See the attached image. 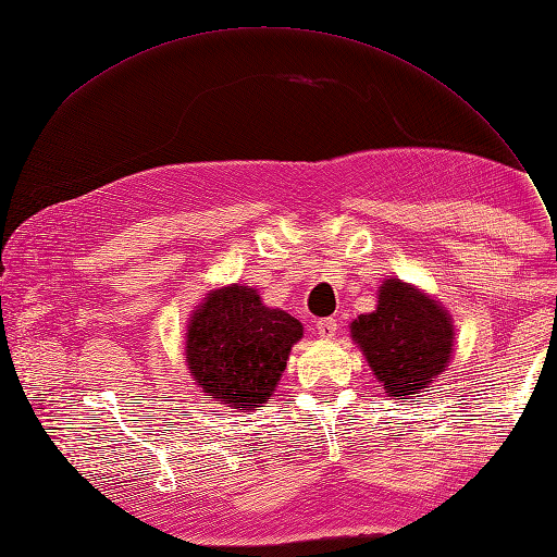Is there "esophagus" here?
I'll list each match as a JSON object with an SVG mask.
<instances>
[{"instance_id": "34e87169", "label": "esophagus", "mask_w": 557, "mask_h": 557, "mask_svg": "<svg viewBox=\"0 0 557 557\" xmlns=\"http://www.w3.org/2000/svg\"><path fill=\"white\" fill-rule=\"evenodd\" d=\"M315 332H318V336H323V339H334V336H336V320L334 318H320L315 323Z\"/></svg>"}]
</instances>
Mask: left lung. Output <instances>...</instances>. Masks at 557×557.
Segmentation results:
<instances>
[{"instance_id":"1","label":"left lung","mask_w":557,"mask_h":557,"mask_svg":"<svg viewBox=\"0 0 557 557\" xmlns=\"http://www.w3.org/2000/svg\"><path fill=\"white\" fill-rule=\"evenodd\" d=\"M350 334L393 399L423 397L453 352L448 313L397 278L381 285L376 311L352 320Z\"/></svg>"}]
</instances>
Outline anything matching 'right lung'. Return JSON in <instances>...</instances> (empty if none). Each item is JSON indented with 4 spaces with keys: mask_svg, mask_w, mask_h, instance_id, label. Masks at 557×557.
Wrapping results in <instances>:
<instances>
[{
    "mask_svg": "<svg viewBox=\"0 0 557 557\" xmlns=\"http://www.w3.org/2000/svg\"><path fill=\"white\" fill-rule=\"evenodd\" d=\"M301 323L262 307L248 285H230L207 297L188 327L185 356L201 391L218 404L248 411L272 397Z\"/></svg>",
    "mask_w": 557,
    "mask_h": 557,
    "instance_id": "add662e5",
    "label": "right lung"
}]
</instances>
